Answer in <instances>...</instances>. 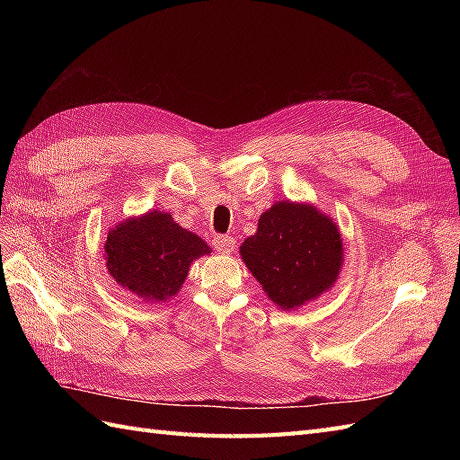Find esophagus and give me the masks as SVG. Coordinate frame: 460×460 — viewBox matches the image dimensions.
Returning a JSON list of instances; mask_svg holds the SVG:
<instances>
[{
  "label": "esophagus",
  "instance_id": "esophagus-1",
  "mask_svg": "<svg viewBox=\"0 0 460 460\" xmlns=\"http://www.w3.org/2000/svg\"><path fill=\"white\" fill-rule=\"evenodd\" d=\"M215 249L217 252H220V253H232L234 252V247H235V242H234V238L232 235H217L215 238Z\"/></svg>",
  "mask_w": 460,
  "mask_h": 460
}]
</instances>
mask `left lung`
I'll return each instance as SVG.
<instances>
[{"label": "left lung", "mask_w": 460, "mask_h": 460, "mask_svg": "<svg viewBox=\"0 0 460 460\" xmlns=\"http://www.w3.org/2000/svg\"><path fill=\"white\" fill-rule=\"evenodd\" d=\"M240 255L276 307L296 311L340 280L343 240L316 205L282 199L259 217Z\"/></svg>", "instance_id": "obj_1"}]
</instances>
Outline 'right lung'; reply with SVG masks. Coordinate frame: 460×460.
I'll return each mask as SVG.
<instances>
[{
    "instance_id": "obj_1",
    "label": "right lung",
    "mask_w": 460,
    "mask_h": 460,
    "mask_svg": "<svg viewBox=\"0 0 460 460\" xmlns=\"http://www.w3.org/2000/svg\"><path fill=\"white\" fill-rule=\"evenodd\" d=\"M105 267L113 280L146 303H164L182 289L191 262L213 253L171 213L153 208L109 230Z\"/></svg>"
}]
</instances>
